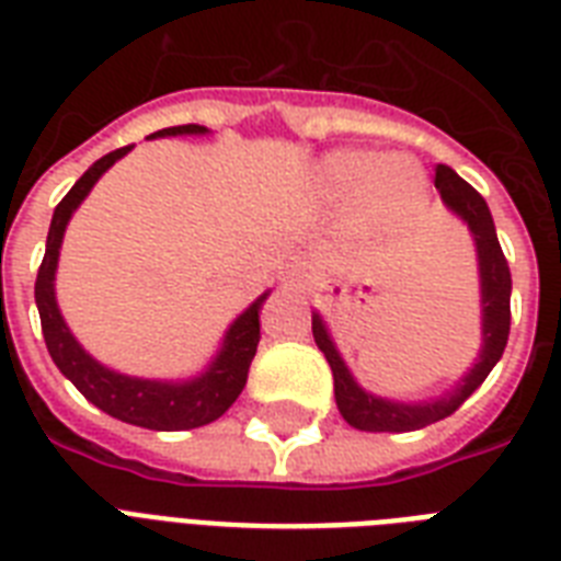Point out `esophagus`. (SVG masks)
<instances>
[{"label": "esophagus", "instance_id": "obj_1", "mask_svg": "<svg viewBox=\"0 0 561 561\" xmlns=\"http://www.w3.org/2000/svg\"><path fill=\"white\" fill-rule=\"evenodd\" d=\"M280 277H284V284L289 286H301L304 280L309 277V260L304 257H293L289 263L284 266V272H280Z\"/></svg>", "mask_w": 561, "mask_h": 561}]
</instances>
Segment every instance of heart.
I'll return each instance as SVG.
<instances>
[{
	"mask_svg": "<svg viewBox=\"0 0 561 561\" xmlns=\"http://www.w3.org/2000/svg\"><path fill=\"white\" fill-rule=\"evenodd\" d=\"M318 182H321V191L339 203L362 191L365 214H382L388 208L414 205L420 191H423V182H420L414 164L402 159L379 164L376 156L358 153V150H342V153L330 156L321 164Z\"/></svg>",
	"mask_w": 561,
	"mask_h": 561,
	"instance_id": "obj_1",
	"label": "heart"
}]
</instances>
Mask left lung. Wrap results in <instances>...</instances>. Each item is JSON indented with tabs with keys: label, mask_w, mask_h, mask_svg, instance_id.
Segmentation results:
<instances>
[{
	"label": "left lung",
	"mask_w": 561,
	"mask_h": 561,
	"mask_svg": "<svg viewBox=\"0 0 561 561\" xmlns=\"http://www.w3.org/2000/svg\"><path fill=\"white\" fill-rule=\"evenodd\" d=\"M434 187L440 191V199L446 208L455 210L463 219L474 237V249H478V268H481V330L483 344L481 356L474 367L458 382V388L443 393L440 400L428 402H393L374 397V393L362 391L356 379L351 376L344 358L335 351L333 339L327 333V324L321 321L318 312H312V335H316L318 351L324 353L333 370L335 382V405L342 416L358 432H416L425 425L446 420L455 414L469 397H472L481 382L490 376V370L499 365L501 353L507 347L510 335V293H513V277H510L507 257L501 252L499 234H495V222L492 214L483 203V196L474 191L469 182L455 173L446 164H437L434 170Z\"/></svg>",
	"instance_id": "left-lung-1"
}]
</instances>
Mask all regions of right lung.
Segmentation results:
<instances>
[{
    "mask_svg": "<svg viewBox=\"0 0 561 561\" xmlns=\"http://www.w3.org/2000/svg\"><path fill=\"white\" fill-rule=\"evenodd\" d=\"M203 133H208V129L199 127V124H182V127L159 129V133H153V138L203 136ZM129 150H133V145L112 150L103 159H98L75 182L69 194L62 196L60 205L54 208L51 228H48L46 240V257L39 263L34 298H37L43 339H46L54 365L60 367V374L92 405L101 408L103 414L121 420V423L141 425V428H153V432H187V428H199V425L219 420L228 408L234 405V400L245 388L249 367H252V358L257 353L260 342V307L268 298V293L260 295L257 301L245 309L234 324L228 327L222 347H219L217 358L208 365V370L196 376V379H187V382H159V379H138V376L115 374L110 367H103L101 362H95L75 342V335H71V330L62 321L60 309H57V298H54V272H57L62 234H66L71 214L87 199L92 185L121 156H127Z\"/></svg>",
    "mask_w": 561,
    "mask_h": 561,
    "instance_id": "1",
    "label": "right lung"
}]
</instances>
